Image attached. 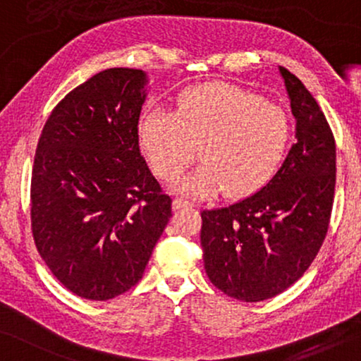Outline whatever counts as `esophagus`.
<instances>
[{
  "label": "esophagus",
  "instance_id": "esophagus-1",
  "mask_svg": "<svg viewBox=\"0 0 361 361\" xmlns=\"http://www.w3.org/2000/svg\"><path fill=\"white\" fill-rule=\"evenodd\" d=\"M183 207H192L190 201L183 200V197H175L173 200V209H183Z\"/></svg>",
  "mask_w": 361,
  "mask_h": 361
}]
</instances>
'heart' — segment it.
I'll return each instance as SVG.
<instances>
[{
	"label": "heart",
	"mask_w": 361,
	"mask_h": 361,
	"mask_svg": "<svg viewBox=\"0 0 361 361\" xmlns=\"http://www.w3.org/2000/svg\"><path fill=\"white\" fill-rule=\"evenodd\" d=\"M139 147L161 180H173L196 159L202 164L175 183L197 197L226 190L231 197L250 196L270 181L286 159L293 124L286 111L263 96L229 83L185 91L176 113L149 111L139 121Z\"/></svg>",
	"instance_id": "b5f03b06"
}]
</instances>
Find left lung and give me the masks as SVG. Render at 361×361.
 I'll return each instance as SVG.
<instances>
[{
	"label": "left lung",
	"instance_id": "1",
	"mask_svg": "<svg viewBox=\"0 0 361 361\" xmlns=\"http://www.w3.org/2000/svg\"><path fill=\"white\" fill-rule=\"evenodd\" d=\"M296 144L255 195L201 212L202 260L211 283L245 302L283 293L304 275L327 235L335 190V139L302 81L280 67Z\"/></svg>",
	"mask_w": 361,
	"mask_h": 361
}]
</instances>
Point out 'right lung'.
Here are the masks:
<instances>
[{"label": "right lung", "instance_id": "add662e5", "mask_svg": "<svg viewBox=\"0 0 361 361\" xmlns=\"http://www.w3.org/2000/svg\"><path fill=\"white\" fill-rule=\"evenodd\" d=\"M145 85L142 70L96 73L55 106L35 150V247L54 276L90 301L139 283L171 217V197L139 149Z\"/></svg>", "mask_w": 361, "mask_h": 361}]
</instances>
